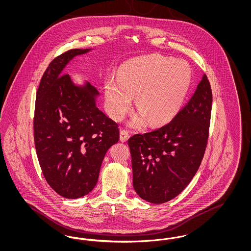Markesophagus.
<instances>
[{
  "label": "esophagus",
  "mask_w": 251,
  "mask_h": 251,
  "mask_svg": "<svg viewBox=\"0 0 251 251\" xmlns=\"http://www.w3.org/2000/svg\"><path fill=\"white\" fill-rule=\"evenodd\" d=\"M120 141H122V142H126L128 139H129V137H130V133H129V131H127V130H121L120 131Z\"/></svg>",
  "instance_id": "obj_1"
}]
</instances>
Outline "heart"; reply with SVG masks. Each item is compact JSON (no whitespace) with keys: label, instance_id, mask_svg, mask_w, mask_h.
I'll use <instances>...</instances> for the list:
<instances>
[{"label":"heart","instance_id":"obj_1","mask_svg":"<svg viewBox=\"0 0 251 251\" xmlns=\"http://www.w3.org/2000/svg\"><path fill=\"white\" fill-rule=\"evenodd\" d=\"M191 80V68L184 60L161 54L129 60L120 67L118 77L110 76L104 83L108 114L113 120H122L135 96L139 113L131 126L141 127L147 120L151 125L164 124L180 110Z\"/></svg>","mask_w":251,"mask_h":251}]
</instances>
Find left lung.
<instances>
[{
  "label": "left lung",
  "mask_w": 251,
  "mask_h": 251,
  "mask_svg": "<svg viewBox=\"0 0 251 251\" xmlns=\"http://www.w3.org/2000/svg\"><path fill=\"white\" fill-rule=\"evenodd\" d=\"M212 102L211 84L204 74L190 100L169 123L128 140L132 184L141 199L167 202L189 184L205 153Z\"/></svg>",
  "instance_id": "left-lung-1"
}]
</instances>
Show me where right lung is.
I'll return each mask as SVG.
<instances>
[{
  "label": "right lung",
  "instance_id": "obj_1",
  "mask_svg": "<svg viewBox=\"0 0 251 251\" xmlns=\"http://www.w3.org/2000/svg\"><path fill=\"white\" fill-rule=\"evenodd\" d=\"M90 49H72L52 60L36 92L34 138L49 185L67 199L95 187L108 149L120 139L119 124L96 106L99 91L90 83L73 84L63 70Z\"/></svg>",
  "mask_w": 251,
  "mask_h": 251
}]
</instances>
